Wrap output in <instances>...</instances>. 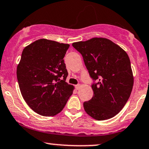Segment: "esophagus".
<instances>
[{"instance_id": "1", "label": "esophagus", "mask_w": 149, "mask_h": 149, "mask_svg": "<svg viewBox=\"0 0 149 149\" xmlns=\"http://www.w3.org/2000/svg\"><path fill=\"white\" fill-rule=\"evenodd\" d=\"M76 88L77 90H78V89H79L80 88V85H76Z\"/></svg>"}]
</instances>
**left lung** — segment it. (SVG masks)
<instances>
[{
    "label": "left lung",
    "instance_id": "8db88e82",
    "mask_svg": "<svg viewBox=\"0 0 149 149\" xmlns=\"http://www.w3.org/2000/svg\"><path fill=\"white\" fill-rule=\"evenodd\" d=\"M72 46L82 55L93 80L94 96L89 101L84 102L85 112L99 121L113 117L126 105L133 87L128 54L105 38L95 37L85 42L73 43Z\"/></svg>",
    "mask_w": 149,
    "mask_h": 149
}]
</instances>
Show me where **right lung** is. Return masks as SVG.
Listing matches in <instances>:
<instances>
[{
  "label": "right lung",
  "instance_id": "right-lung-1",
  "mask_svg": "<svg viewBox=\"0 0 149 149\" xmlns=\"http://www.w3.org/2000/svg\"><path fill=\"white\" fill-rule=\"evenodd\" d=\"M69 48V44L41 39L22 52L17 70L19 88L28 106L40 115H56L72 94L64 62Z\"/></svg>",
  "mask_w": 149,
  "mask_h": 149
}]
</instances>
